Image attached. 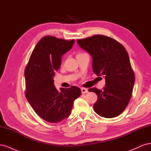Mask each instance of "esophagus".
<instances>
[{"instance_id": "1", "label": "esophagus", "mask_w": 151, "mask_h": 151, "mask_svg": "<svg viewBox=\"0 0 151 151\" xmlns=\"http://www.w3.org/2000/svg\"><path fill=\"white\" fill-rule=\"evenodd\" d=\"M81 92H82V93H83V94L87 93H88V89H86V88H81Z\"/></svg>"}]
</instances>
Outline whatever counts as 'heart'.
Listing matches in <instances>:
<instances>
[{
	"label": "heart",
	"mask_w": 151,
	"mask_h": 151,
	"mask_svg": "<svg viewBox=\"0 0 151 151\" xmlns=\"http://www.w3.org/2000/svg\"><path fill=\"white\" fill-rule=\"evenodd\" d=\"M81 53H79L78 54H81ZM78 54H77V55H78Z\"/></svg>",
	"instance_id": "b5f03b06"
}]
</instances>
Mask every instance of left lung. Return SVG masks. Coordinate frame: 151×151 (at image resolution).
I'll list each match as a JSON object with an SVG mask.
<instances>
[{
  "label": "left lung",
  "mask_w": 151,
  "mask_h": 151,
  "mask_svg": "<svg viewBox=\"0 0 151 151\" xmlns=\"http://www.w3.org/2000/svg\"><path fill=\"white\" fill-rule=\"evenodd\" d=\"M77 42L92 56L94 74L104 76L106 80L103 89H89L98 96L93 106L95 112L107 118L120 115L130 101L135 83L126 49L115 39L102 35L77 40Z\"/></svg>",
  "instance_id": "left-lung-1"
}]
</instances>
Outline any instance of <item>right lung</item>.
<instances>
[{"label":"right lung","instance_id":"obj_1","mask_svg":"<svg viewBox=\"0 0 151 151\" xmlns=\"http://www.w3.org/2000/svg\"><path fill=\"white\" fill-rule=\"evenodd\" d=\"M70 41L46 36L36 44L24 70L26 98L38 115L50 123L70 115L74 100L81 91L74 86L57 91L53 77L61 65L62 56L73 46Z\"/></svg>","mask_w":151,"mask_h":151}]
</instances>
